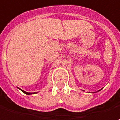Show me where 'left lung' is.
I'll return each instance as SVG.
<instances>
[{
  "mask_svg": "<svg viewBox=\"0 0 120 120\" xmlns=\"http://www.w3.org/2000/svg\"><path fill=\"white\" fill-rule=\"evenodd\" d=\"M101 89H100V90H99V91H101Z\"/></svg>",
  "mask_w": 120,
  "mask_h": 120,
  "instance_id": "obj_1",
  "label": "left lung"
}]
</instances>
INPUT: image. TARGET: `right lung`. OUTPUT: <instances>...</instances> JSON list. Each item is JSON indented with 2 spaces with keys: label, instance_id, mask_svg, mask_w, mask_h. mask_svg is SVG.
<instances>
[{
  "label": "right lung",
  "instance_id": "obj_1",
  "mask_svg": "<svg viewBox=\"0 0 120 120\" xmlns=\"http://www.w3.org/2000/svg\"><path fill=\"white\" fill-rule=\"evenodd\" d=\"M18 89H19V88H18ZM21 91H22V92H23L25 94H26V95H32V94H35V93H37L38 92H36V93H28V92H26V91H23V90H22V89H19Z\"/></svg>",
  "mask_w": 120,
  "mask_h": 120
}]
</instances>
